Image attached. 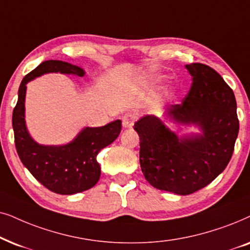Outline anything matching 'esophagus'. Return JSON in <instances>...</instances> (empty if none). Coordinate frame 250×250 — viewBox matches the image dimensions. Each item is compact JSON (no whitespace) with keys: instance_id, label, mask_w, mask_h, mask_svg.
<instances>
[{"instance_id":"34e87169","label":"esophagus","mask_w":250,"mask_h":250,"mask_svg":"<svg viewBox=\"0 0 250 250\" xmlns=\"http://www.w3.org/2000/svg\"><path fill=\"white\" fill-rule=\"evenodd\" d=\"M136 120H137V115L134 113H127L122 116V125L125 128H131Z\"/></svg>"}]
</instances>
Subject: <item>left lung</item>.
<instances>
[{"instance_id":"1","label":"left lung","mask_w":250,"mask_h":250,"mask_svg":"<svg viewBox=\"0 0 250 250\" xmlns=\"http://www.w3.org/2000/svg\"><path fill=\"white\" fill-rule=\"evenodd\" d=\"M192 85L182 104L169 105L166 115L194 125L201 134L179 138L155 115L135 123L139 136V162L153 188L188 195L214 181L226 168L239 132L233 90L215 69L200 62L186 65Z\"/></svg>"}]
</instances>
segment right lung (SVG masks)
<instances>
[{
    "instance_id": "1",
    "label": "right lung",
    "mask_w": 250,
    "mask_h": 250,
    "mask_svg": "<svg viewBox=\"0 0 250 250\" xmlns=\"http://www.w3.org/2000/svg\"><path fill=\"white\" fill-rule=\"evenodd\" d=\"M84 75L79 66L62 61H45L22 79L12 113L15 144L22 165L50 191L75 194L91 188L101 177L97 154L112 144L121 131V120L97 128L86 127L66 145H40L29 136L25 123L26 84L46 73Z\"/></svg>"
}]
</instances>
